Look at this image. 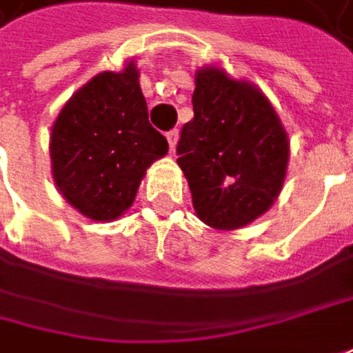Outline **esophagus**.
Returning <instances> with one entry per match:
<instances>
[{
	"mask_svg": "<svg viewBox=\"0 0 353 353\" xmlns=\"http://www.w3.org/2000/svg\"><path fill=\"white\" fill-rule=\"evenodd\" d=\"M167 141H168V149H170V152H174V149H176V141H179V131H168Z\"/></svg>",
	"mask_w": 353,
	"mask_h": 353,
	"instance_id": "1",
	"label": "esophagus"
}]
</instances>
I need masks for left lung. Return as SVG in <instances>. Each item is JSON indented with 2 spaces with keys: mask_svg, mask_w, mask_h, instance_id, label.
<instances>
[{
  "mask_svg": "<svg viewBox=\"0 0 353 353\" xmlns=\"http://www.w3.org/2000/svg\"><path fill=\"white\" fill-rule=\"evenodd\" d=\"M192 109L176 145L196 216L236 230L278 199L290 157L288 134L266 95L216 67L194 77Z\"/></svg>",
  "mask_w": 353,
  "mask_h": 353,
  "instance_id": "8db88e82",
  "label": "left lung"
}]
</instances>
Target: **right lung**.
I'll return each instance as SVG.
<instances>
[{
	"label": "right lung",
	"mask_w": 353,
	"mask_h": 353,
	"mask_svg": "<svg viewBox=\"0 0 353 353\" xmlns=\"http://www.w3.org/2000/svg\"><path fill=\"white\" fill-rule=\"evenodd\" d=\"M49 152L55 185L83 216L111 222L131 206L147 168L168 152L150 127L134 61L99 73L63 105Z\"/></svg>",
	"instance_id": "right-lung-1"
}]
</instances>
